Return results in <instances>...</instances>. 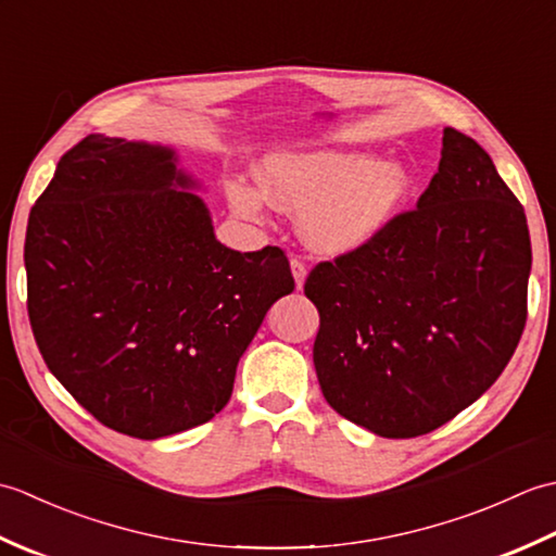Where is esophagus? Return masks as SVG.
<instances>
[{
    "label": "esophagus",
    "mask_w": 556,
    "mask_h": 556,
    "mask_svg": "<svg viewBox=\"0 0 556 556\" xmlns=\"http://www.w3.org/2000/svg\"><path fill=\"white\" fill-rule=\"evenodd\" d=\"M291 275L296 279V289H303V281L305 275H308V269H305V263L301 257H291Z\"/></svg>",
    "instance_id": "esophagus-1"
}]
</instances>
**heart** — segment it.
<instances>
[{
  "mask_svg": "<svg viewBox=\"0 0 556 556\" xmlns=\"http://www.w3.org/2000/svg\"><path fill=\"white\" fill-rule=\"evenodd\" d=\"M410 176L396 160L370 162L361 152L305 150L269 155L260 169V193L236 184V212L260 217L263 198L281 210H303L301 231L323 253H351L370 243L406 198Z\"/></svg>",
  "mask_w": 556,
  "mask_h": 556,
  "instance_id": "1",
  "label": "heart"
}]
</instances>
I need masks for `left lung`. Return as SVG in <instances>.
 Returning <instances> with one entry per match:
<instances>
[{
    "label": "left lung",
    "instance_id": "left-lung-1",
    "mask_svg": "<svg viewBox=\"0 0 556 556\" xmlns=\"http://www.w3.org/2000/svg\"><path fill=\"white\" fill-rule=\"evenodd\" d=\"M530 263L523 205L473 138L444 128L418 207L305 279L320 313L313 363L327 404L389 440L458 416L514 356Z\"/></svg>",
    "mask_w": 556,
    "mask_h": 556
}]
</instances>
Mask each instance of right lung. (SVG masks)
<instances>
[{
	"label": "right lung",
	"mask_w": 556,
	"mask_h": 556,
	"mask_svg": "<svg viewBox=\"0 0 556 556\" xmlns=\"http://www.w3.org/2000/svg\"><path fill=\"white\" fill-rule=\"evenodd\" d=\"M172 148L90 134L28 217V317L47 368L108 428L157 440L227 406L269 305L293 291L279 245L215 239Z\"/></svg>",
	"instance_id": "obj_1"
}]
</instances>
